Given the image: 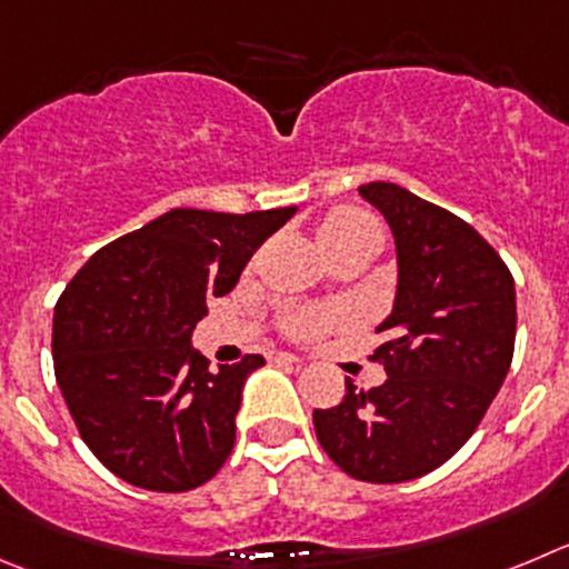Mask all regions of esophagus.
Masks as SVG:
<instances>
[{"label":"esophagus","instance_id":"esophagus-1","mask_svg":"<svg viewBox=\"0 0 569 569\" xmlns=\"http://www.w3.org/2000/svg\"><path fill=\"white\" fill-rule=\"evenodd\" d=\"M272 362L302 365V357H297V353H289V350H272Z\"/></svg>","mask_w":569,"mask_h":569}]
</instances>
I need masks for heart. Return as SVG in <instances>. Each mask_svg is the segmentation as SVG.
Wrapping results in <instances>:
<instances>
[{"label":"heart","mask_w":569,"mask_h":569,"mask_svg":"<svg viewBox=\"0 0 569 569\" xmlns=\"http://www.w3.org/2000/svg\"><path fill=\"white\" fill-rule=\"evenodd\" d=\"M317 241H320L322 252L337 247H348V243H362L370 241L379 247L381 243V227L373 216H368L365 210H357V207H337L322 219V224L317 227ZM333 317L328 311H297L291 317V331L302 333V337H309V333L322 331V328L331 322Z\"/></svg>","instance_id":"heart-1"}]
</instances>
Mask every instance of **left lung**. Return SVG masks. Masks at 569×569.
Returning <instances> with one entry per match:
<instances>
[{"label": "left lung", "instance_id": "1", "mask_svg": "<svg viewBox=\"0 0 569 569\" xmlns=\"http://www.w3.org/2000/svg\"><path fill=\"white\" fill-rule=\"evenodd\" d=\"M359 196L385 216L396 241V297L376 331L387 381L315 410L328 458L365 482L429 475L471 438L500 392L517 337L513 278L491 243L455 212L392 182Z\"/></svg>", "mask_w": 569, "mask_h": 569}]
</instances>
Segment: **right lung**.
Returning a JSON list of instances; mask_svg holds the SVG:
<instances>
[{
	"label": "right lung",
	"instance_id": "add662e5",
	"mask_svg": "<svg viewBox=\"0 0 569 569\" xmlns=\"http://www.w3.org/2000/svg\"><path fill=\"white\" fill-rule=\"evenodd\" d=\"M295 212L179 207L98 249L69 280L52 317L56 379L83 443L111 475L177 493L230 458L243 385L263 357L212 373L190 345L193 328Z\"/></svg>",
	"mask_w": 569,
	"mask_h": 569
}]
</instances>
